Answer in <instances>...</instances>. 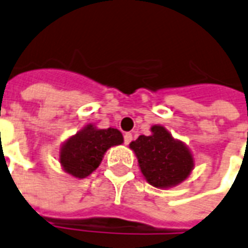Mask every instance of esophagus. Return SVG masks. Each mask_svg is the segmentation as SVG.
Segmentation results:
<instances>
[{
    "label": "esophagus",
    "instance_id": "esophagus-1",
    "mask_svg": "<svg viewBox=\"0 0 248 248\" xmlns=\"http://www.w3.org/2000/svg\"><path fill=\"white\" fill-rule=\"evenodd\" d=\"M124 144L126 145H128V144L131 143V140H132V134L131 132H126L124 136Z\"/></svg>",
    "mask_w": 248,
    "mask_h": 248
}]
</instances>
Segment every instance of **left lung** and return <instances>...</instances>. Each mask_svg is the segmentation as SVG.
Returning <instances> with one entry per match:
<instances>
[{
	"mask_svg": "<svg viewBox=\"0 0 248 248\" xmlns=\"http://www.w3.org/2000/svg\"><path fill=\"white\" fill-rule=\"evenodd\" d=\"M149 136L140 135L130 148L135 152L144 177L155 188H171L190 175L194 161L188 147L161 124L151 128Z\"/></svg>",
	"mask_w": 248,
	"mask_h": 248,
	"instance_id": "obj_1",
	"label": "left lung"
}]
</instances>
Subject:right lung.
Instances as JSON below:
<instances>
[{"instance_id":"add662e5","label":"right lung","mask_w":248,"mask_h":248,"mask_svg":"<svg viewBox=\"0 0 248 248\" xmlns=\"http://www.w3.org/2000/svg\"><path fill=\"white\" fill-rule=\"evenodd\" d=\"M124 143V136L117 128H96L86 124L71 136L60 148L59 161L65 172L85 179L99 167L105 152Z\"/></svg>"}]
</instances>
